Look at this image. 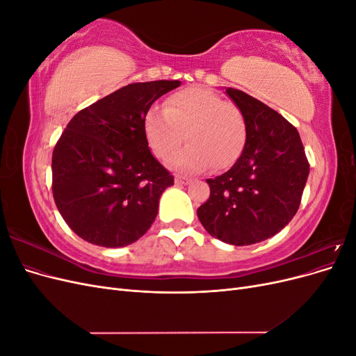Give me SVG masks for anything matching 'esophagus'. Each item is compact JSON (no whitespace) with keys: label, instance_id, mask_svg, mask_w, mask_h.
<instances>
[{"label":"esophagus","instance_id":"1","mask_svg":"<svg viewBox=\"0 0 356 356\" xmlns=\"http://www.w3.org/2000/svg\"><path fill=\"white\" fill-rule=\"evenodd\" d=\"M190 182V178L187 177H175V186H187Z\"/></svg>","mask_w":356,"mask_h":356}]
</instances>
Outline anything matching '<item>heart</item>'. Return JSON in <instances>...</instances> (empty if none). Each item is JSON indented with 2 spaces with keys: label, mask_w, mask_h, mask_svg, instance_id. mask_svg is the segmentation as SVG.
I'll use <instances>...</instances> for the list:
<instances>
[{
  "label": "heart",
  "mask_w": 356,
  "mask_h": 356,
  "mask_svg": "<svg viewBox=\"0 0 356 356\" xmlns=\"http://www.w3.org/2000/svg\"><path fill=\"white\" fill-rule=\"evenodd\" d=\"M147 143L159 159H166L186 138L188 144L169 159V166L202 172L229 168L243 152L246 120L238 105L203 88H188L166 99L163 110H149L144 120Z\"/></svg>",
  "instance_id": "obj_1"
}]
</instances>
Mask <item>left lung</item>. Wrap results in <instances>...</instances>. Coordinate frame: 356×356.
<instances>
[{"instance_id": "1", "label": "left lung", "mask_w": 356, "mask_h": 356, "mask_svg": "<svg viewBox=\"0 0 356 356\" xmlns=\"http://www.w3.org/2000/svg\"><path fill=\"white\" fill-rule=\"evenodd\" d=\"M225 93L246 120L241 157L225 174L207 179L211 196L197 217L212 238L245 246L272 238L293 220L309 177L297 129L248 93Z\"/></svg>"}]
</instances>
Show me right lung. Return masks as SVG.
Here are the masks:
<instances>
[{"instance_id":"right-lung-1","label":"right lung","mask_w":356,"mask_h":356,"mask_svg":"<svg viewBox=\"0 0 356 356\" xmlns=\"http://www.w3.org/2000/svg\"><path fill=\"white\" fill-rule=\"evenodd\" d=\"M178 80L132 83L75 114L53 149V197L86 242L122 248L157 217L174 177L152 154L144 131L149 106Z\"/></svg>"}]
</instances>
